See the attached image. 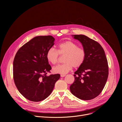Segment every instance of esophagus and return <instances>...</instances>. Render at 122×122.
<instances>
[{"label":"esophagus","instance_id":"obj_1","mask_svg":"<svg viewBox=\"0 0 122 122\" xmlns=\"http://www.w3.org/2000/svg\"><path fill=\"white\" fill-rule=\"evenodd\" d=\"M66 76V75H64V74H61V75H60L61 77H64V76Z\"/></svg>","mask_w":122,"mask_h":122}]
</instances>
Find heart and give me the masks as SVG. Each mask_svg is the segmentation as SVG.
Segmentation results:
<instances>
[{
	"label": "heart",
	"instance_id": "b5f03b06",
	"mask_svg": "<svg viewBox=\"0 0 122 122\" xmlns=\"http://www.w3.org/2000/svg\"><path fill=\"white\" fill-rule=\"evenodd\" d=\"M59 55H65L63 59L64 63L54 67L53 71L61 74H67L73 67L75 68L81 67L84 63L86 57L85 50L79 47L77 44L72 41L60 43L57 50L52 47L50 48L46 52V59L51 64L55 65L58 62Z\"/></svg>",
	"mask_w": 122,
	"mask_h": 122
}]
</instances>
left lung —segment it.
Wrapping results in <instances>:
<instances>
[{
    "label": "left lung",
    "mask_w": 122,
    "mask_h": 122,
    "mask_svg": "<svg viewBox=\"0 0 122 122\" xmlns=\"http://www.w3.org/2000/svg\"><path fill=\"white\" fill-rule=\"evenodd\" d=\"M73 36L81 43L86 57L75 72V81L70 86V91L80 99L91 100L100 94L106 84L109 71L107 58L98 42L85 35Z\"/></svg>",
    "instance_id": "1"
}]
</instances>
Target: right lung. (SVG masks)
I'll return each mask as SVG.
<instances>
[{"label":"right lung","mask_w":122,"mask_h":122,"mask_svg":"<svg viewBox=\"0 0 122 122\" xmlns=\"http://www.w3.org/2000/svg\"><path fill=\"white\" fill-rule=\"evenodd\" d=\"M51 36H36L19 48L13 61V79L19 92L26 99L39 102L52 92L60 74L47 76L51 69L46 57L54 45Z\"/></svg>","instance_id":"right-lung-1"}]
</instances>
